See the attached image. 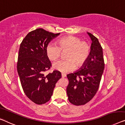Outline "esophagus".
<instances>
[{"instance_id": "esophagus-1", "label": "esophagus", "mask_w": 125, "mask_h": 125, "mask_svg": "<svg viewBox=\"0 0 125 125\" xmlns=\"http://www.w3.org/2000/svg\"><path fill=\"white\" fill-rule=\"evenodd\" d=\"M61 76H62V77H63V78H64V77H66V75L65 74L62 73V74H61Z\"/></svg>"}]
</instances>
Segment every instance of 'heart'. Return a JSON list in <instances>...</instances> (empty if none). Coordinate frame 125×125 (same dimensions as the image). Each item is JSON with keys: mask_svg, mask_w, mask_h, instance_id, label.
<instances>
[{"mask_svg": "<svg viewBox=\"0 0 125 125\" xmlns=\"http://www.w3.org/2000/svg\"><path fill=\"white\" fill-rule=\"evenodd\" d=\"M62 51H68L66 60L56 61L53 64V68L66 73L73 71L77 66L81 68L86 64L91 55V47L89 43L82 41L78 37L67 36L59 39V45L50 43L46 48L47 55L50 60L55 61L61 57Z\"/></svg>", "mask_w": 125, "mask_h": 125, "instance_id": "obj_1", "label": "heart"}]
</instances>
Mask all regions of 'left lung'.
<instances>
[{
  "mask_svg": "<svg viewBox=\"0 0 125 125\" xmlns=\"http://www.w3.org/2000/svg\"><path fill=\"white\" fill-rule=\"evenodd\" d=\"M87 33L93 41L90 58L80 70L67 75L68 100L75 105L86 104L93 98L99 89L104 69L102 47L96 37Z\"/></svg>",
  "mask_w": 125,
  "mask_h": 125,
  "instance_id": "1",
  "label": "left lung"
}]
</instances>
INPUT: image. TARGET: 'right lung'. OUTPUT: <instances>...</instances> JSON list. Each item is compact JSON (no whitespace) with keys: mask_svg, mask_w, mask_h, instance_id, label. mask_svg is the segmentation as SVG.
I'll list each match as a JSON object with an SVG mask.
<instances>
[{"mask_svg":"<svg viewBox=\"0 0 125 125\" xmlns=\"http://www.w3.org/2000/svg\"><path fill=\"white\" fill-rule=\"evenodd\" d=\"M59 34L37 29L27 34L20 46L17 69L21 86L26 96L37 104L50 100L55 84L61 78V74L57 70L44 74L52 66L47 47Z\"/></svg>","mask_w":125,"mask_h":125,"instance_id":"right-lung-1","label":"right lung"}]
</instances>
